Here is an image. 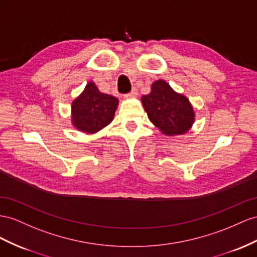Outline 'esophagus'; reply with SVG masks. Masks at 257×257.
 Returning a JSON list of instances; mask_svg holds the SVG:
<instances>
[{
	"label": "esophagus",
	"mask_w": 257,
	"mask_h": 257,
	"mask_svg": "<svg viewBox=\"0 0 257 257\" xmlns=\"http://www.w3.org/2000/svg\"><path fill=\"white\" fill-rule=\"evenodd\" d=\"M137 95H138V91H137V89H134L133 91L130 92V93L124 94V97H126V98H133V97H135Z\"/></svg>",
	"instance_id": "esophagus-1"
}]
</instances>
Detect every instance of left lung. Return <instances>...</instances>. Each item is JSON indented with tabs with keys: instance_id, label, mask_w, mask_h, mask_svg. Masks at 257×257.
<instances>
[{
	"instance_id": "left-lung-1",
	"label": "left lung",
	"mask_w": 257,
	"mask_h": 257,
	"mask_svg": "<svg viewBox=\"0 0 257 257\" xmlns=\"http://www.w3.org/2000/svg\"><path fill=\"white\" fill-rule=\"evenodd\" d=\"M141 101L151 122L164 135H183L192 127L195 115L191 103L165 80L152 83L151 92L143 95Z\"/></svg>"
}]
</instances>
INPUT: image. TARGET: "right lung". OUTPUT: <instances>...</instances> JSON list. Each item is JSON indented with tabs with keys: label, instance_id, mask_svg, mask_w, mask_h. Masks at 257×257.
Masks as SVG:
<instances>
[{
	"label": "right lung",
	"instance_id": "1",
	"mask_svg": "<svg viewBox=\"0 0 257 257\" xmlns=\"http://www.w3.org/2000/svg\"><path fill=\"white\" fill-rule=\"evenodd\" d=\"M118 98L98 91L93 81L71 104V122L85 134H95L114 119Z\"/></svg>",
	"mask_w": 257,
	"mask_h": 257
}]
</instances>
